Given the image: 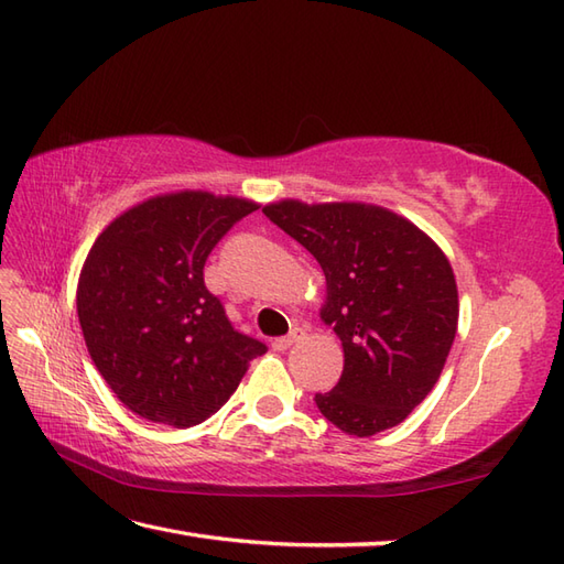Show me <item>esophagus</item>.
Returning <instances> with one entry per match:
<instances>
[{
	"instance_id": "34e87169",
	"label": "esophagus",
	"mask_w": 564,
	"mask_h": 564,
	"mask_svg": "<svg viewBox=\"0 0 564 564\" xmlns=\"http://www.w3.org/2000/svg\"><path fill=\"white\" fill-rule=\"evenodd\" d=\"M300 336H303V332H300V329H293L291 334H288V336H279V338H273V350H288V348H291L295 341H297V338Z\"/></svg>"
}]
</instances>
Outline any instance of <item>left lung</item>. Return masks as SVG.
Here are the masks:
<instances>
[{
    "instance_id": "obj_1",
    "label": "left lung",
    "mask_w": 564,
    "mask_h": 564,
    "mask_svg": "<svg viewBox=\"0 0 564 564\" xmlns=\"http://www.w3.org/2000/svg\"><path fill=\"white\" fill-rule=\"evenodd\" d=\"M319 261L322 322L344 346V372L314 397L326 421L356 437L403 423L437 384L459 324L449 259L389 208L283 199L261 208Z\"/></svg>"
}]
</instances>
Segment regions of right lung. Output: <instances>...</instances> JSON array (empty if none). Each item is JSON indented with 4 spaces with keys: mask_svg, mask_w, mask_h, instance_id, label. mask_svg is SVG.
Returning <instances> with one entry per match:
<instances>
[{
    "mask_svg": "<svg viewBox=\"0 0 564 564\" xmlns=\"http://www.w3.org/2000/svg\"><path fill=\"white\" fill-rule=\"evenodd\" d=\"M257 208L202 189L159 194L127 208L90 247L76 288L78 322L90 360L132 413L199 425L267 352L232 329L204 285L208 254Z\"/></svg>",
    "mask_w": 564,
    "mask_h": 564,
    "instance_id": "right-lung-1",
    "label": "right lung"
}]
</instances>
